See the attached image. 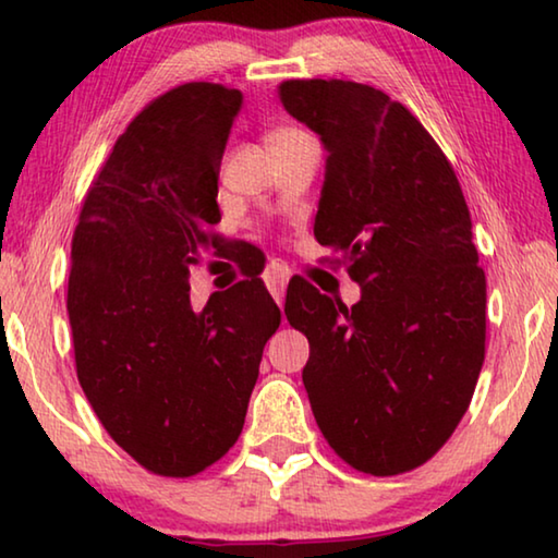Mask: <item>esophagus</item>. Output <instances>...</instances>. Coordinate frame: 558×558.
I'll return each mask as SVG.
<instances>
[{
	"instance_id": "esophagus-1",
	"label": "esophagus",
	"mask_w": 558,
	"mask_h": 558,
	"mask_svg": "<svg viewBox=\"0 0 558 558\" xmlns=\"http://www.w3.org/2000/svg\"><path fill=\"white\" fill-rule=\"evenodd\" d=\"M290 280V268L286 266V263L280 260H272L268 270H266V286L270 290V295L276 298V302L280 305L282 298H286V286Z\"/></svg>"
}]
</instances>
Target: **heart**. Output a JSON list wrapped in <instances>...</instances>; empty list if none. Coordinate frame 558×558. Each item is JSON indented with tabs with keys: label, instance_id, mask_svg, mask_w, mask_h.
<instances>
[{
	"label": "heart",
	"instance_id": "heart-1",
	"mask_svg": "<svg viewBox=\"0 0 558 558\" xmlns=\"http://www.w3.org/2000/svg\"><path fill=\"white\" fill-rule=\"evenodd\" d=\"M298 135H305V132L298 130V128L280 125V128H272V130H268V135H266V143H268V147H270V145H278V143H288V140L298 137Z\"/></svg>",
	"mask_w": 558,
	"mask_h": 558
}]
</instances>
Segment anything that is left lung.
Listing matches in <instances>:
<instances>
[{"label":"left lung","instance_id":"left-lung-1","mask_svg":"<svg viewBox=\"0 0 558 558\" xmlns=\"http://www.w3.org/2000/svg\"><path fill=\"white\" fill-rule=\"evenodd\" d=\"M278 98L327 147L315 239L362 286L354 307L298 280L302 381L339 458L376 477L428 462L458 428L485 362V270L456 169L413 112L339 78L282 81Z\"/></svg>","mask_w":558,"mask_h":558}]
</instances>
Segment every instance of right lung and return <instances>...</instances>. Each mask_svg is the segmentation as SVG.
<instances>
[{
  "label": "right lung",
  "mask_w": 558,
  "mask_h": 558,
  "mask_svg": "<svg viewBox=\"0 0 558 558\" xmlns=\"http://www.w3.org/2000/svg\"><path fill=\"white\" fill-rule=\"evenodd\" d=\"M243 96L194 81L132 118L93 179L71 243L75 374L108 436L153 475L192 477L239 440L280 310L260 270L189 302L223 256L219 169Z\"/></svg>",
  "instance_id": "add662e5"
}]
</instances>
